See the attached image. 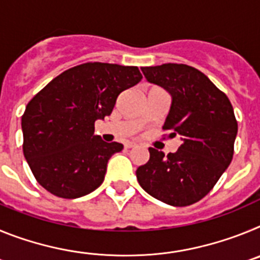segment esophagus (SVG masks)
<instances>
[{"instance_id":"obj_1","label":"esophagus","mask_w":260,"mask_h":260,"mask_svg":"<svg viewBox=\"0 0 260 260\" xmlns=\"http://www.w3.org/2000/svg\"><path fill=\"white\" fill-rule=\"evenodd\" d=\"M138 144L135 143V142H127V143L125 144V147L126 148H133V147H137Z\"/></svg>"}]
</instances>
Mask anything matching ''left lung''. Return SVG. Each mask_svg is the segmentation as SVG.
I'll return each mask as SVG.
<instances>
[{
    "mask_svg": "<svg viewBox=\"0 0 260 260\" xmlns=\"http://www.w3.org/2000/svg\"><path fill=\"white\" fill-rule=\"evenodd\" d=\"M151 83L164 87L172 105L162 130L181 137L177 152L148 148L150 160L137 169L142 189L174 207L204 198L231 164L238 125L228 96L198 69L183 63L142 68Z\"/></svg>",
    "mask_w": 260,
    "mask_h": 260,
    "instance_id": "obj_1",
    "label": "left lung"
}]
</instances>
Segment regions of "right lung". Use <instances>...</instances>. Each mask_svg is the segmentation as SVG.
I'll return each mask as SVG.
<instances>
[{
  "label": "right lung",
  "instance_id": "1",
  "mask_svg": "<svg viewBox=\"0 0 260 260\" xmlns=\"http://www.w3.org/2000/svg\"><path fill=\"white\" fill-rule=\"evenodd\" d=\"M141 79L137 66L86 62L29 100L22 116L23 153L47 191L74 199L102 185L108 160L123 146L93 135L95 121L109 116L119 93Z\"/></svg>",
  "mask_w": 260,
  "mask_h": 260
}]
</instances>
